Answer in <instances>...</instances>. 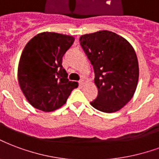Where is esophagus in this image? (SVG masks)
Segmentation results:
<instances>
[{
  "label": "esophagus",
  "mask_w": 159,
  "mask_h": 159,
  "mask_svg": "<svg viewBox=\"0 0 159 159\" xmlns=\"http://www.w3.org/2000/svg\"><path fill=\"white\" fill-rule=\"evenodd\" d=\"M85 83H86V81L84 79H82L79 82V84L81 86H84V85H85Z\"/></svg>",
  "instance_id": "esophagus-1"
}]
</instances>
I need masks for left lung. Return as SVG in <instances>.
Segmentation results:
<instances>
[{
	"label": "left lung",
	"mask_w": 159,
	"mask_h": 159,
	"mask_svg": "<svg viewBox=\"0 0 159 159\" xmlns=\"http://www.w3.org/2000/svg\"><path fill=\"white\" fill-rule=\"evenodd\" d=\"M81 45L93 66L98 89L91 105L99 111H118L131 99L139 79L138 60L125 38L108 30L80 37Z\"/></svg>",
	"instance_id": "left-lung-1"
}]
</instances>
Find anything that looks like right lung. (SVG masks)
I'll return each instance as SVG.
<instances>
[{"label": "right lung", "mask_w": 159, "mask_h": 159, "mask_svg": "<svg viewBox=\"0 0 159 159\" xmlns=\"http://www.w3.org/2000/svg\"><path fill=\"white\" fill-rule=\"evenodd\" d=\"M73 36L43 32L28 42L20 57L17 78L20 89L32 106L50 112L66 103L77 82L67 78L62 57L71 46Z\"/></svg>", "instance_id": "add662e5"}]
</instances>
